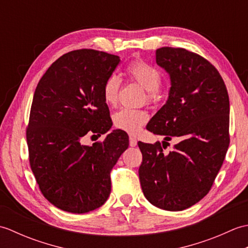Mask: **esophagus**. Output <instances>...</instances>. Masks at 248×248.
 Returning a JSON list of instances; mask_svg holds the SVG:
<instances>
[{"label": "esophagus", "mask_w": 248, "mask_h": 248, "mask_svg": "<svg viewBox=\"0 0 248 248\" xmlns=\"http://www.w3.org/2000/svg\"><path fill=\"white\" fill-rule=\"evenodd\" d=\"M129 143H130L131 147H135L136 145H138V140H136V139L133 138V136H130V138H129Z\"/></svg>", "instance_id": "34e87169"}]
</instances>
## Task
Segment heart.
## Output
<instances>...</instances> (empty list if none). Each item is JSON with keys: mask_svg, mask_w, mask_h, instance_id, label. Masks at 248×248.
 Here are the masks:
<instances>
[{"mask_svg": "<svg viewBox=\"0 0 248 248\" xmlns=\"http://www.w3.org/2000/svg\"><path fill=\"white\" fill-rule=\"evenodd\" d=\"M128 75L138 82L146 91V98L149 102L155 101L159 94V88L162 83L161 72L155 67L144 61H134L128 66ZM120 78L112 75L103 84L102 93L107 104L115 105L118 101L120 91ZM148 121V115L141 109L121 108L113 115V123L117 129L135 134Z\"/></svg>", "mask_w": 248, "mask_h": 248, "instance_id": "b5f03b06", "label": "heart"}]
</instances>
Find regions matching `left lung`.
<instances>
[{
	"label": "left lung",
	"mask_w": 248,
	"mask_h": 248,
	"mask_svg": "<svg viewBox=\"0 0 248 248\" xmlns=\"http://www.w3.org/2000/svg\"><path fill=\"white\" fill-rule=\"evenodd\" d=\"M155 62L170 78L166 103L147 124L165 140L182 139L166 155L160 141H139V176L145 197L155 207L182 211L202 199L223 165L229 147V97L211 62L182 48L155 51Z\"/></svg>",
	"instance_id": "obj_1"
}]
</instances>
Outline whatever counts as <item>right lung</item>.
Returning a JSON list of instances; mask_svg holds the SVG:
<instances>
[{
    "label": "right lung",
    "instance_id": "add662e5",
    "mask_svg": "<svg viewBox=\"0 0 248 248\" xmlns=\"http://www.w3.org/2000/svg\"><path fill=\"white\" fill-rule=\"evenodd\" d=\"M119 56L82 49L61 56L38 82L26 140L31 171L44 196L62 211L87 213L107 202L110 170L129 147V136L114 130L103 141L81 144L112 128L102 88Z\"/></svg>",
    "mask_w": 248,
    "mask_h": 248
}]
</instances>
